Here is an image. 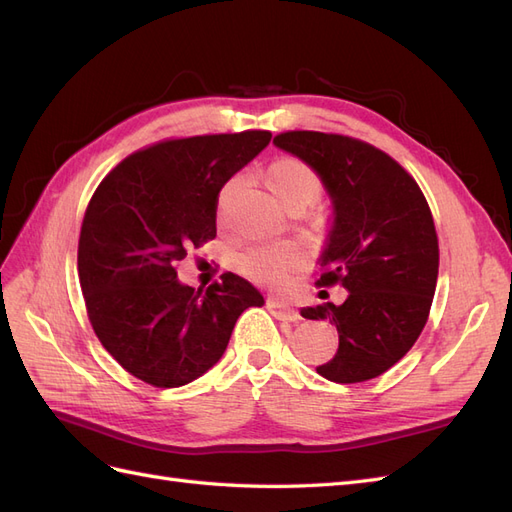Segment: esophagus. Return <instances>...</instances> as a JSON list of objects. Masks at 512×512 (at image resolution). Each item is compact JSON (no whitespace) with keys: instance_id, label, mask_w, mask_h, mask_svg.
I'll use <instances>...</instances> for the list:
<instances>
[{"instance_id":"obj_1","label":"esophagus","mask_w":512,"mask_h":512,"mask_svg":"<svg viewBox=\"0 0 512 512\" xmlns=\"http://www.w3.org/2000/svg\"><path fill=\"white\" fill-rule=\"evenodd\" d=\"M267 307H269V312L273 314V318H277V320H286V322H299V320H301L297 309L290 307L288 303L271 299V301L267 303Z\"/></svg>"}]
</instances>
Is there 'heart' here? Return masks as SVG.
Returning <instances> with one entry per match:
<instances>
[{
    "label": "heart",
    "instance_id": "b5f03b06",
    "mask_svg": "<svg viewBox=\"0 0 512 512\" xmlns=\"http://www.w3.org/2000/svg\"><path fill=\"white\" fill-rule=\"evenodd\" d=\"M267 185L282 207L288 203H305L307 207L320 196V179L314 170L294 158L277 160L269 168ZM299 260V252L288 243L254 245L237 256V269L260 284L280 286Z\"/></svg>",
    "mask_w": 512,
    "mask_h": 512
}]
</instances>
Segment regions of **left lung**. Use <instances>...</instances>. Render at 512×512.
<instances>
[{"label": "left lung", "instance_id": "8db88e82", "mask_svg": "<svg viewBox=\"0 0 512 512\" xmlns=\"http://www.w3.org/2000/svg\"><path fill=\"white\" fill-rule=\"evenodd\" d=\"M273 145L305 162L331 200L318 286L348 290L342 305L303 307L337 327L339 348L316 367L339 384L384 374L421 335L438 282V235L416 181L384 151L356 138L284 132Z\"/></svg>", "mask_w": 512, "mask_h": 512}]
</instances>
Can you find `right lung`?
Here are the masks:
<instances>
[{
	"label": "right lung",
	"instance_id": "obj_1",
	"mask_svg": "<svg viewBox=\"0 0 512 512\" xmlns=\"http://www.w3.org/2000/svg\"><path fill=\"white\" fill-rule=\"evenodd\" d=\"M271 132L177 138L132 153L91 196L79 239V280L102 346L132 376L175 389L222 359L237 318L265 305L250 282L224 273L194 290L177 280L188 247L215 239L224 183Z\"/></svg>",
	"mask_w": 512,
	"mask_h": 512
}]
</instances>
